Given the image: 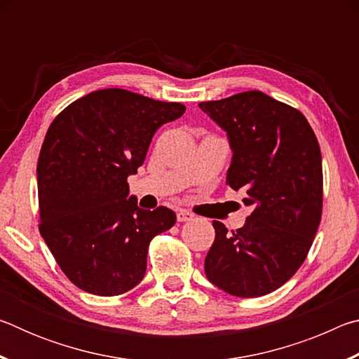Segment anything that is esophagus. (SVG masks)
I'll return each mask as SVG.
<instances>
[{
    "instance_id": "1",
    "label": "esophagus",
    "mask_w": 359,
    "mask_h": 359,
    "mask_svg": "<svg viewBox=\"0 0 359 359\" xmlns=\"http://www.w3.org/2000/svg\"><path fill=\"white\" fill-rule=\"evenodd\" d=\"M191 218H193L191 212L184 210V209L177 210V222H188V220H191Z\"/></svg>"
}]
</instances>
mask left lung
<instances>
[{"mask_svg":"<svg viewBox=\"0 0 359 359\" xmlns=\"http://www.w3.org/2000/svg\"><path fill=\"white\" fill-rule=\"evenodd\" d=\"M199 107L226 131L233 150L226 184L244 191L253 209L233 233L214 222L205 277L233 296H264L294 276L317 234L323 208L317 136L297 109L258 90Z\"/></svg>","mask_w":359,"mask_h":359,"instance_id":"left-lung-1","label":"left lung"}]
</instances>
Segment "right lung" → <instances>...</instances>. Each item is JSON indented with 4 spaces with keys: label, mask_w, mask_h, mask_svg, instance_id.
<instances>
[{
    "label": "right lung",
    "mask_w": 359,
    "mask_h": 359,
    "mask_svg": "<svg viewBox=\"0 0 359 359\" xmlns=\"http://www.w3.org/2000/svg\"><path fill=\"white\" fill-rule=\"evenodd\" d=\"M185 106L121 88L88 93L48 126L38 160L39 231L69 280L98 296L135 288L150 241L174 226V210L137 208V172L161 125Z\"/></svg>",
    "instance_id": "1"
}]
</instances>
